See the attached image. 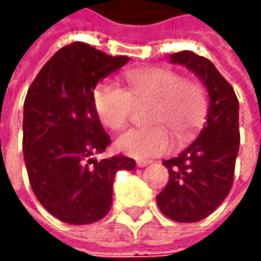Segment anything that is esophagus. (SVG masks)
Here are the masks:
<instances>
[{"mask_svg": "<svg viewBox=\"0 0 261 261\" xmlns=\"http://www.w3.org/2000/svg\"><path fill=\"white\" fill-rule=\"evenodd\" d=\"M151 163H152L151 160H138V161H136V166H138V167H146V166H149Z\"/></svg>", "mask_w": 261, "mask_h": 261, "instance_id": "1", "label": "esophagus"}]
</instances>
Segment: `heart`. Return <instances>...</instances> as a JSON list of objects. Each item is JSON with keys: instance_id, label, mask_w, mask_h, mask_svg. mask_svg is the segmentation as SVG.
Masks as SVG:
<instances>
[{"instance_id": "b5f03b06", "label": "heart", "mask_w": 261, "mask_h": 261, "mask_svg": "<svg viewBox=\"0 0 261 261\" xmlns=\"http://www.w3.org/2000/svg\"><path fill=\"white\" fill-rule=\"evenodd\" d=\"M127 91L113 81L95 88L93 101L100 122L112 129L125 127L134 103H152L146 129H130L116 141L117 149L136 158H149L167 152L171 134L185 141L202 125L206 115V97L202 87L185 80L177 71L160 66L136 69L126 74Z\"/></svg>"}]
</instances>
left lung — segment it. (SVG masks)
<instances>
[{
	"label": "left lung",
	"mask_w": 261,
	"mask_h": 261,
	"mask_svg": "<svg viewBox=\"0 0 261 261\" xmlns=\"http://www.w3.org/2000/svg\"><path fill=\"white\" fill-rule=\"evenodd\" d=\"M170 59L200 78L209 94V112L195 142L163 163L170 177L156 203L173 221L197 222L211 215L232 187L240 146L238 98L209 59L190 50L173 54Z\"/></svg>",
	"instance_id": "1"
}]
</instances>
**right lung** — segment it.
Listing matches in <instances>:
<instances>
[{
	"instance_id": "1",
	"label": "right lung",
	"mask_w": 261,
	"mask_h": 261,
	"mask_svg": "<svg viewBox=\"0 0 261 261\" xmlns=\"http://www.w3.org/2000/svg\"><path fill=\"white\" fill-rule=\"evenodd\" d=\"M129 61L93 46H64L40 69L27 91L23 154L32 190L49 214L71 225L103 219L112 207L113 178L135 160H95L112 144L93 95L103 78Z\"/></svg>"
}]
</instances>
